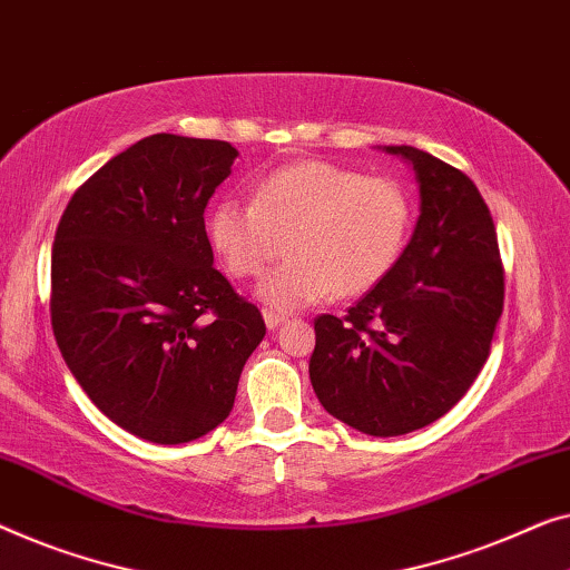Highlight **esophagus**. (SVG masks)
Instances as JSON below:
<instances>
[{
	"label": "esophagus",
	"mask_w": 570,
	"mask_h": 570,
	"mask_svg": "<svg viewBox=\"0 0 570 570\" xmlns=\"http://www.w3.org/2000/svg\"><path fill=\"white\" fill-rule=\"evenodd\" d=\"M262 316H265V324H267L269 332H272V328H277V326L283 324V321L287 318L285 313H279V311H272V308H265V311H262Z\"/></svg>",
	"instance_id": "esophagus-1"
}]
</instances>
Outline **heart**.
<instances>
[{
	"label": "heart",
	"instance_id": "heart-1",
	"mask_svg": "<svg viewBox=\"0 0 570 570\" xmlns=\"http://www.w3.org/2000/svg\"><path fill=\"white\" fill-rule=\"evenodd\" d=\"M414 226V203L401 183L332 161H298L272 171L252 200L224 197L208 216V236L234 279L259 277L277 308H301L328 295H360L391 275Z\"/></svg>",
	"mask_w": 570,
	"mask_h": 570
}]
</instances>
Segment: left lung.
Wrapping results in <instances>:
<instances>
[{"mask_svg":"<svg viewBox=\"0 0 570 570\" xmlns=\"http://www.w3.org/2000/svg\"><path fill=\"white\" fill-rule=\"evenodd\" d=\"M416 169L422 216L399 265L346 316L313 321L308 373L328 414L399 436L448 414L491 352L504 265L491 210L465 171L414 146H387Z\"/></svg>","mask_w":570,"mask_h":570,"instance_id":"left-lung-1","label":"left lung"}]
</instances>
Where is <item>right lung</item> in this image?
Returning <instances> with one entry per match:
<instances>
[{
	"label": "right lung",
	"instance_id": "right-lung-1",
	"mask_svg": "<svg viewBox=\"0 0 570 570\" xmlns=\"http://www.w3.org/2000/svg\"><path fill=\"white\" fill-rule=\"evenodd\" d=\"M236 156L213 138H141L71 195L56 228V344L95 406L148 442H193L224 422L267 334L205 234Z\"/></svg>",
	"mask_w": 570,
	"mask_h": 570
}]
</instances>
